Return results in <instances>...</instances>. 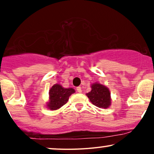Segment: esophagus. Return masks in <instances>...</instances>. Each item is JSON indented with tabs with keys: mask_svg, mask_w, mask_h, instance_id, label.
Wrapping results in <instances>:
<instances>
[{
	"mask_svg": "<svg viewBox=\"0 0 154 154\" xmlns=\"http://www.w3.org/2000/svg\"><path fill=\"white\" fill-rule=\"evenodd\" d=\"M77 91L78 92V93H82V89H81V87H77Z\"/></svg>",
	"mask_w": 154,
	"mask_h": 154,
	"instance_id": "obj_1",
	"label": "esophagus"
}]
</instances>
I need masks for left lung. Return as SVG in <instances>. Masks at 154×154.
<instances>
[{
    "label": "left lung",
    "instance_id": "obj_1",
    "mask_svg": "<svg viewBox=\"0 0 154 154\" xmlns=\"http://www.w3.org/2000/svg\"><path fill=\"white\" fill-rule=\"evenodd\" d=\"M92 90L87 93V96L93 105L98 108L106 109L111 105L110 92L103 85L95 83L92 85Z\"/></svg>",
    "mask_w": 154,
    "mask_h": 154
}]
</instances>
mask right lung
<instances>
[{"mask_svg": "<svg viewBox=\"0 0 154 154\" xmlns=\"http://www.w3.org/2000/svg\"><path fill=\"white\" fill-rule=\"evenodd\" d=\"M75 92L73 88H63L59 84H56L49 91L50 101L48 106L51 110L59 109L67 103L69 97Z\"/></svg>", "mask_w": 154, "mask_h": 154, "instance_id": "obj_1", "label": "right lung"}]
</instances>
